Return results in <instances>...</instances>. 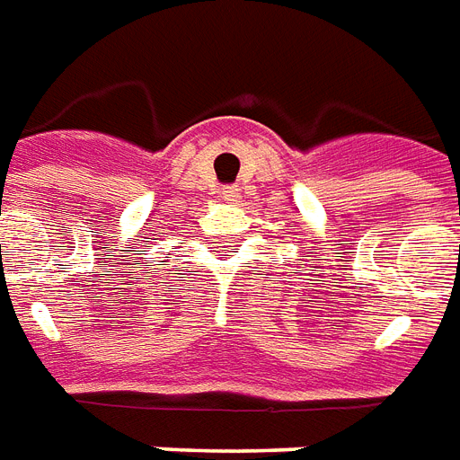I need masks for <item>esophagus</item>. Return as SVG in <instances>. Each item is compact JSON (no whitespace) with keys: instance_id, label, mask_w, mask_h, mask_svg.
<instances>
[{"instance_id":"1","label":"esophagus","mask_w":460,"mask_h":460,"mask_svg":"<svg viewBox=\"0 0 460 460\" xmlns=\"http://www.w3.org/2000/svg\"><path fill=\"white\" fill-rule=\"evenodd\" d=\"M221 197H224L226 202H236V197H239V187L236 185L221 187Z\"/></svg>"}]
</instances>
